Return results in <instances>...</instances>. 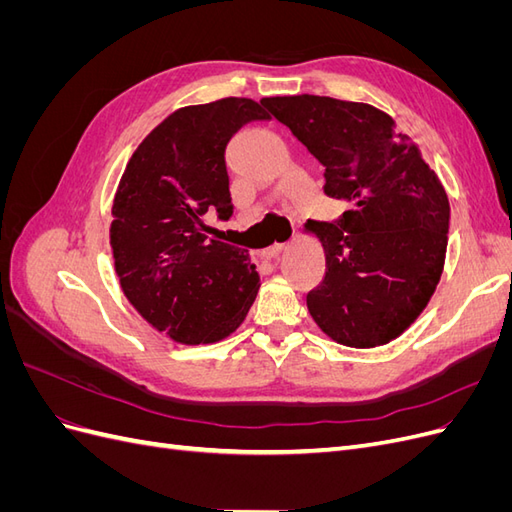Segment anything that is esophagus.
<instances>
[{
    "label": "esophagus",
    "mask_w": 512,
    "mask_h": 512,
    "mask_svg": "<svg viewBox=\"0 0 512 512\" xmlns=\"http://www.w3.org/2000/svg\"><path fill=\"white\" fill-rule=\"evenodd\" d=\"M286 243H275V245H271V247H267V250H262L260 252V256L262 258H267V260H273V258H277V256H280L284 250H286Z\"/></svg>",
    "instance_id": "esophagus-1"
}]
</instances>
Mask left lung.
Wrapping results in <instances>:
<instances>
[{
  "mask_svg": "<svg viewBox=\"0 0 512 512\" xmlns=\"http://www.w3.org/2000/svg\"><path fill=\"white\" fill-rule=\"evenodd\" d=\"M260 104L324 166V194L352 205L335 222L305 226L327 260L307 292L309 314L337 344H389L440 282L451 218L440 179L374 106L307 94Z\"/></svg>",
  "mask_w": 512,
  "mask_h": 512,
  "instance_id": "1",
  "label": "left lung"
}]
</instances>
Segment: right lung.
<instances>
[{"instance_id":"1","label":"right lung","mask_w":512,"mask_h":512,"mask_svg":"<svg viewBox=\"0 0 512 512\" xmlns=\"http://www.w3.org/2000/svg\"><path fill=\"white\" fill-rule=\"evenodd\" d=\"M258 119L269 115L250 98L179 108L138 145L119 181L111 245L121 290L175 342H220L256 299L250 254L209 239L205 220L232 215L226 145Z\"/></svg>"}]
</instances>
